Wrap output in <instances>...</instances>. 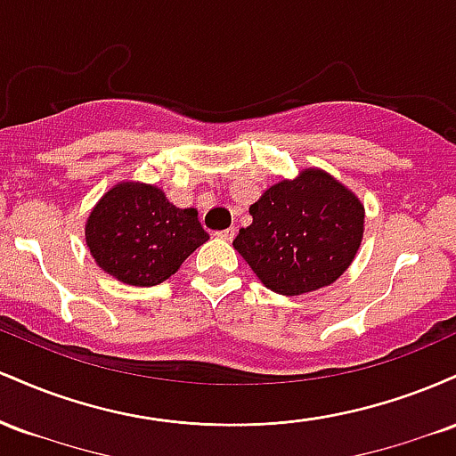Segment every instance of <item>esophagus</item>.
<instances>
[{
	"label": "esophagus",
	"instance_id": "esophagus-1",
	"mask_svg": "<svg viewBox=\"0 0 456 456\" xmlns=\"http://www.w3.org/2000/svg\"><path fill=\"white\" fill-rule=\"evenodd\" d=\"M216 235H218V238H221V240H224V242H232V240L235 238V229H233V227L223 229V232H218Z\"/></svg>",
	"mask_w": 456,
	"mask_h": 456
}]
</instances>
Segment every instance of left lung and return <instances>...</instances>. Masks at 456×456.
I'll use <instances>...</instances> for the list:
<instances>
[{
  "instance_id": "1",
  "label": "left lung",
  "mask_w": 456,
  "mask_h": 456,
  "mask_svg": "<svg viewBox=\"0 0 456 456\" xmlns=\"http://www.w3.org/2000/svg\"><path fill=\"white\" fill-rule=\"evenodd\" d=\"M248 212L253 223L240 229L233 248L268 289L282 296L332 285L362 242L364 206L322 169L270 186Z\"/></svg>"
}]
</instances>
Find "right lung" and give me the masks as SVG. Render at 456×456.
<instances>
[{"label":"right lung","mask_w":456,"mask_h":456,"mask_svg":"<svg viewBox=\"0 0 456 456\" xmlns=\"http://www.w3.org/2000/svg\"><path fill=\"white\" fill-rule=\"evenodd\" d=\"M208 240L195 208H175L159 186L141 182L115 184L86 223L94 261L113 279L134 287L167 281Z\"/></svg>","instance_id":"add662e5"}]
</instances>
